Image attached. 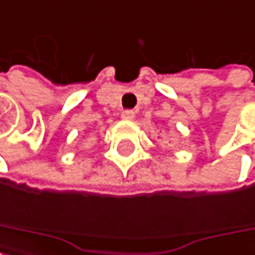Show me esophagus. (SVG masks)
I'll return each mask as SVG.
<instances>
[{"label":"esophagus","instance_id":"1","mask_svg":"<svg viewBox=\"0 0 255 255\" xmlns=\"http://www.w3.org/2000/svg\"><path fill=\"white\" fill-rule=\"evenodd\" d=\"M122 119L123 120H133L135 119V112L133 111H129V109L128 111H123L122 112Z\"/></svg>","mask_w":255,"mask_h":255}]
</instances>
